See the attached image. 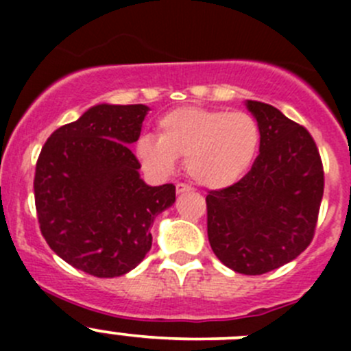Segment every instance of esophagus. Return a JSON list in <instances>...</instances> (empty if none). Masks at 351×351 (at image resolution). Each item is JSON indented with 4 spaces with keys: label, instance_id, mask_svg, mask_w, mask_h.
<instances>
[{
    "label": "esophagus",
    "instance_id": "34e87169",
    "mask_svg": "<svg viewBox=\"0 0 351 351\" xmlns=\"http://www.w3.org/2000/svg\"><path fill=\"white\" fill-rule=\"evenodd\" d=\"M185 192H192V186H189L186 183H176V193H185Z\"/></svg>",
    "mask_w": 351,
    "mask_h": 351
}]
</instances>
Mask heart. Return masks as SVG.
Returning <instances> with one entry per match:
<instances>
[{"label":"heart","mask_w":351,"mask_h":351,"mask_svg":"<svg viewBox=\"0 0 351 351\" xmlns=\"http://www.w3.org/2000/svg\"><path fill=\"white\" fill-rule=\"evenodd\" d=\"M158 136L137 141V158L144 168L168 176L178 158H185L189 176L205 189L238 183L260 147V127L244 112L178 107L159 117Z\"/></svg>","instance_id":"heart-1"}]
</instances>
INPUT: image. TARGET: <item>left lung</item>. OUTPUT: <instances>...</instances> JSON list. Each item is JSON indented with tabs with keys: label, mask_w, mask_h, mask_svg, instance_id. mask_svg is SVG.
Masks as SVG:
<instances>
[{
	"label": "left lung",
	"mask_w": 351,
	"mask_h": 351,
	"mask_svg": "<svg viewBox=\"0 0 351 351\" xmlns=\"http://www.w3.org/2000/svg\"><path fill=\"white\" fill-rule=\"evenodd\" d=\"M246 107L260 127V154L238 183L208 192L207 234L226 267L261 275L295 260L313 241L324 171L302 125L261 101Z\"/></svg>",
	"instance_id": "left-lung-1"
}]
</instances>
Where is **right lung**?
<instances>
[{
  "label": "right lung",
  "mask_w": 351,
  "mask_h": 351,
  "mask_svg": "<svg viewBox=\"0 0 351 351\" xmlns=\"http://www.w3.org/2000/svg\"><path fill=\"white\" fill-rule=\"evenodd\" d=\"M146 105H95L59 127L35 168L42 236L59 258L98 278L125 275L153 244L156 215L175 204V185L149 186L130 146Z\"/></svg>",
  "instance_id": "1"
}]
</instances>
